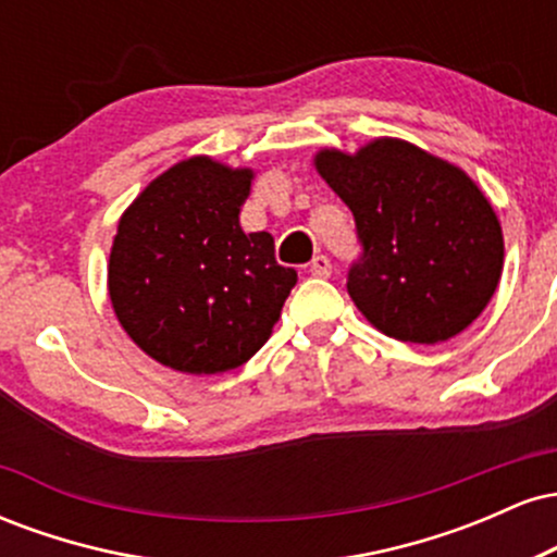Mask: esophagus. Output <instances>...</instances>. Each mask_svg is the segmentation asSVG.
Instances as JSON below:
<instances>
[{
	"mask_svg": "<svg viewBox=\"0 0 557 557\" xmlns=\"http://www.w3.org/2000/svg\"><path fill=\"white\" fill-rule=\"evenodd\" d=\"M330 272H332L330 259L322 257V253L309 261V274H314V277H330Z\"/></svg>",
	"mask_w": 557,
	"mask_h": 557,
	"instance_id": "esophagus-1",
	"label": "esophagus"
}]
</instances>
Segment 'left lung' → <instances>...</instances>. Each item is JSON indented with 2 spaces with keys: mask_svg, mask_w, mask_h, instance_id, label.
Wrapping results in <instances>:
<instances>
[{
  "mask_svg": "<svg viewBox=\"0 0 557 557\" xmlns=\"http://www.w3.org/2000/svg\"><path fill=\"white\" fill-rule=\"evenodd\" d=\"M314 168L354 212L361 257L348 293L376 330L434 345L482 314L503 274V230L461 168L400 138L322 149Z\"/></svg>",
  "mask_w": 557,
  "mask_h": 557,
  "instance_id": "8db88e82",
  "label": "left lung"
}]
</instances>
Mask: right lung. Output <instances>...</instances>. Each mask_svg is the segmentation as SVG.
Here are the masks:
<instances>
[{
  "label": "right lung",
  "mask_w": 557,
  "mask_h": 557,
  "mask_svg": "<svg viewBox=\"0 0 557 557\" xmlns=\"http://www.w3.org/2000/svg\"><path fill=\"white\" fill-rule=\"evenodd\" d=\"M253 172L190 157L154 177L117 222L107 285L123 330L183 374L238 369L270 341L298 274L270 233H243Z\"/></svg>",
  "instance_id": "right-lung-1"
}]
</instances>
